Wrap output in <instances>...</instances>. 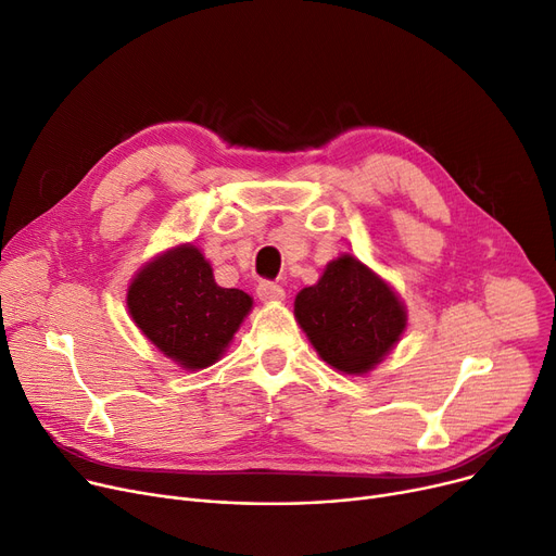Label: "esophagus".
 Listing matches in <instances>:
<instances>
[{"mask_svg": "<svg viewBox=\"0 0 556 556\" xmlns=\"http://www.w3.org/2000/svg\"><path fill=\"white\" fill-rule=\"evenodd\" d=\"M256 295L261 302H283V298H286L283 288L275 281H261L256 288Z\"/></svg>", "mask_w": 556, "mask_h": 556, "instance_id": "34e87169", "label": "esophagus"}]
</instances>
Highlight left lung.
Wrapping results in <instances>:
<instances>
[{"label":"left lung","mask_w":556,"mask_h":556,"mask_svg":"<svg viewBox=\"0 0 556 556\" xmlns=\"http://www.w3.org/2000/svg\"><path fill=\"white\" fill-rule=\"evenodd\" d=\"M295 317L319 358L344 374L374 369L407 325L399 295L352 254L331 261L315 286L300 290Z\"/></svg>","instance_id":"8db88e82"}]
</instances>
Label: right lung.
<instances>
[{
	"mask_svg": "<svg viewBox=\"0 0 556 556\" xmlns=\"http://www.w3.org/2000/svg\"><path fill=\"white\" fill-rule=\"evenodd\" d=\"M250 308L252 298L218 286L210 261L191 243L146 263L128 288L135 325L185 369L214 365Z\"/></svg>",
	"mask_w": 556,
	"mask_h": 556,
	"instance_id": "obj_1",
	"label": "right lung"
}]
</instances>
